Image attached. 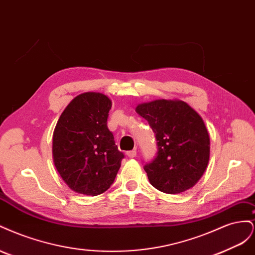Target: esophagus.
Here are the masks:
<instances>
[{"mask_svg":"<svg viewBox=\"0 0 255 255\" xmlns=\"http://www.w3.org/2000/svg\"><path fill=\"white\" fill-rule=\"evenodd\" d=\"M127 155H128V157H129V158H133V157H135V156H136V150L128 151V152H127Z\"/></svg>","mask_w":255,"mask_h":255,"instance_id":"1","label":"esophagus"}]
</instances>
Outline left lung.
<instances>
[{
    "label": "left lung",
    "instance_id": "8db88e82",
    "mask_svg": "<svg viewBox=\"0 0 255 255\" xmlns=\"http://www.w3.org/2000/svg\"><path fill=\"white\" fill-rule=\"evenodd\" d=\"M155 133L157 153L143 169L153 187L180 194L195 186L210 160V135L203 119L181 100H155L136 107Z\"/></svg>",
    "mask_w": 255,
    "mask_h": 255
}]
</instances>
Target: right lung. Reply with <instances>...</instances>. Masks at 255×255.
<instances>
[{"mask_svg": "<svg viewBox=\"0 0 255 255\" xmlns=\"http://www.w3.org/2000/svg\"><path fill=\"white\" fill-rule=\"evenodd\" d=\"M111 109L109 97L85 92L68 104L54 129V165L78 194H103L114 183L125 157L107 128Z\"/></svg>", "mask_w": 255, "mask_h": 255, "instance_id": "add662e5", "label": "right lung"}]
</instances>
